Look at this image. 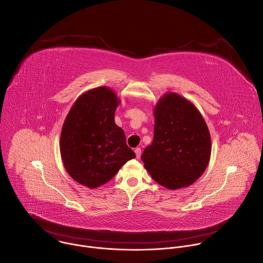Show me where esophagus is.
Here are the masks:
<instances>
[{"label": "esophagus", "instance_id": "esophagus-1", "mask_svg": "<svg viewBox=\"0 0 263 263\" xmlns=\"http://www.w3.org/2000/svg\"><path fill=\"white\" fill-rule=\"evenodd\" d=\"M134 152H135V154H136V158L138 159V158L140 157V154H141V149H140V147H136Z\"/></svg>", "mask_w": 263, "mask_h": 263}]
</instances>
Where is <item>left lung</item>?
I'll return each instance as SVG.
<instances>
[{
    "instance_id": "1",
    "label": "left lung",
    "mask_w": 263,
    "mask_h": 263,
    "mask_svg": "<svg viewBox=\"0 0 263 263\" xmlns=\"http://www.w3.org/2000/svg\"><path fill=\"white\" fill-rule=\"evenodd\" d=\"M154 139L141 160L151 177L170 191L192 185L205 172L211 137L199 109L190 100L166 92L153 109Z\"/></svg>"
}]
</instances>
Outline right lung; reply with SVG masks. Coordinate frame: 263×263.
<instances>
[{
    "label": "right lung",
    "mask_w": 263,
    "mask_h": 263,
    "mask_svg": "<svg viewBox=\"0 0 263 263\" xmlns=\"http://www.w3.org/2000/svg\"><path fill=\"white\" fill-rule=\"evenodd\" d=\"M121 100L115 90L99 86L74 101L64 120L60 154L67 174L88 189L110 181L135 153L115 122Z\"/></svg>",
    "instance_id": "obj_1"
}]
</instances>
